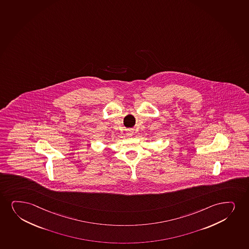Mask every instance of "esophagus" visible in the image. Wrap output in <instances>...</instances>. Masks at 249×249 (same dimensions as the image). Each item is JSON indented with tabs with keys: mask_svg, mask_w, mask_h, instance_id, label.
<instances>
[{
	"mask_svg": "<svg viewBox=\"0 0 249 249\" xmlns=\"http://www.w3.org/2000/svg\"><path fill=\"white\" fill-rule=\"evenodd\" d=\"M126 134L127 137H132V134H133V130L132 129H127Z\"/></svg>",
	"mask_w": 249,
	"mask_h": 249,
	"instance_id": "34e87169",
	"label": "esophagus"
}]
</instances>
